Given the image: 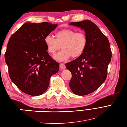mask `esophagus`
<instances>
[{
	"mask_svg": "<svg viewBox=\"0 0 127 127\" xmlns=\"http://www.w3.org/2000/svg\"><path fill=\"white\" fill-rule=\"evenodd\" d=\"M60 67L61 69H64L66 68V66L64 64H60Z\"/></svg>",
	"mask_w": 127,
	"mask_h": 127,
	"instance_id": "obj_1",
	"label": "esophagus"
}]
</instances>
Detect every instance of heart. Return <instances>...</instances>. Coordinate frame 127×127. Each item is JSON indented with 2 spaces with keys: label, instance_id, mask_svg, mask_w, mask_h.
Returning a JSON list of instances; mask_svg holds the SVG:
<instances>
[{
  "label": "heart",
  "instance_id": "heart-1",
  "mask_svg": "<svg viewBox=\"0 0 127 127\" xmlns=\"http://www.w3.org/2000/svg\"><path fill=\"white\" fill-rule=\"evenodd\" d=\"M55 38L47 36L44 43L50 54H53L60 49L63 50L53 56L55 60L64 61L70 58H78L82 55L87 46V38L84 32H75L74 30L66 29L58 31L55 33Z\"/></svg>",
  "mask_w": 127,
  "mask_h": 127
}]
</instances>
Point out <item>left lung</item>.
Masks as SVG:
<instances>
[{
  "instance_id": "8db88e82",
  "label": "left lung",
  "mask_w": 127,
  "mask_h": 127,
  "mask_svg": "<svg viewBox=\"0 0 127 127\" xmlns=\"http://www.w3.org/2000/svg\"><path fill=\"white\" fill-rule=\"evenodd\" d=\"M85 31L87 46L83 54L66 67L72 77L69 87L74 94L85 95L95 91L105 80L111 59L108 38L94 23L89 20L69 23Z\"/></svg>"
}]
</instances>
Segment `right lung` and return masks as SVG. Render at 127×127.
Here are the masks:
<instances>
[{
    "instance_id": "right-lung-1",
    "label": "right lung",
    "mask_w": 127,
    "mask_h": 127,
    "mask_svg": "<svg viewBox=\"0 0 127 127\" xmlns=\"http://www.w3.org/2000/svg\"><path fill=\"white\" fill-rule=\"evenodd\" d=\"M48 22L28 23L11 36L5 60L11 80L25 94L41 95L48 88L50 78L58 72L59 64L47 52L44 38L57 27Z\"/></svg>"
}]
</instances>
